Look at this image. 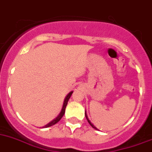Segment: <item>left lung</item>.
Returning <instances> with one entry per match:
<instances>
[{
  "label": "left lung",
  "mask_w": 152,
  "mask_h": 152,
  "mask_svg": "<svg viewBox=\"0 0 152 152\" xmlns=\"http://www.w3.org/2000/svg\"><path fill=\"white\" fill-rule=\"evenodd\" d=\"M85 115H86V119H87L88 122V123H89V124H90V125H91V126H92V127H93V128H94V129H97V128H96V126H94V125H93V124H91V121H90V120H89V119H88V116H87V115H86V113H85Z\"/></svg>",
  "instance_id": "8db88e82"
}]
</instances>
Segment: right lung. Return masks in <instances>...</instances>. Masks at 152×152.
Instances as JSON below:
<instances>
[{
  "instance_id": "add662e5",
  "label": "right lung",
  "mask_w": 152,
  "mask_h": 152,
  "mask_svg": "<svg viewBox=\"0 0 152 152\" xmlns=\"http://www.w3.org/2000/svg\"><path fill=\"white\" fill-rule=\"evenodd\" d=\"M72 93H73V91H71V92H70V93L68 94V95H67L66 96V98H65V99H64V104H63V107H62V110H61V111L60 114H59V115H58V116L56 117V118H55L54 120H53V121H50V122L49 124H47V125L44 126L42 128L49 127V126H53V125L56 124V123H58L59 121H60L61 118L62 117H63V115H64L65 109H66V105H67V102H68L70 96H71L72 94Z\"/></svg>"
}]
</instances>
